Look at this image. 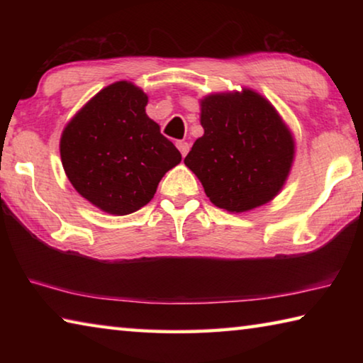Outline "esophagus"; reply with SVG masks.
<instances>
[{
    "mask_svg": "<svg viewBox=\"0 0 363 363\" xmlns=\"http://www.w3.org/2000/svg\"><path fill=\"white\" fill-rule=\"evenodd\" d=\"M176 145H177V149H179V152L182 153V157H186L190 150V144L186 143V140H179V143H176Z\"/></svg>",
    "mask_w": 363,
    "mask_h": 363,
    "instance_id": "esophagus-1",
    "label": "esophagus"
}]
</instances>
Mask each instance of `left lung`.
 <instances>
[{"label": "left lung", "mask_w": 363, "mask_h": 363, "mask_svg": "<svg viewBox=\"0 0 363 363\" xmlns=\"http://www.w3.org/2000/svg\"><path fill=\"white\" fill-rule=\"evenodd\" d=\"M205 134L184 158L213 205L250 211L277 195L290 174L294 140L272 104L251 89L201 99Z\"/></svg>", "instance_id": "obj_1"}]
</instances>
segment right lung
Here are the masks:
<instances>
[{
	"mask_svg": "<svg viewBox=\"0 0 363 363\" xmlns=\"http://www.w3.org/2000/svg\"><path fill=\"white\" fill-rule=\"evenodd\" d=\"M147 94L130 82L99 91L65 126L60 160L77 192L125 216L153 199L181 152L145 113Z\"/></svg>",
	"mask_w": 363,
	"mask_h": 363,
	"instance_id": "add662e5",
	"label": "right lung"
}]
</instances>
